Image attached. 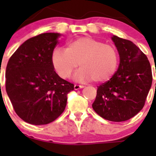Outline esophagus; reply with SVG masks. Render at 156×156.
I'll list each match as a JSON object with an SVG mask.
<instances>
[{"mask_svg": "<svg viewBox=\"0 0 156 156\" xmlns=\"http://www.w3.org/2000/svg\"><path fill=\"white\" fill-rule=\"evenodd\" d=\"M83 87H84V86L78 85V84H75V86H74V88H75V90L81 89V88H83Z\"/></svg>", "mask_w": 156, "mask_h": 156, "instance_id": "34e87169", "label": "esophagus"}]
</instances>
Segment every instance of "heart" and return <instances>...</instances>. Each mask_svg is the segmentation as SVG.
Instances as JSON below:
<instances>
[{
  "mask_svg": "<svg viewBox=\"0 0 156 156\" xmlns=\"http://www.w3.org/2000/svg\"><path fill=\"white\" fill-rule=\"evenodd\" d=\"M51 62L61 78H69L79 63L81 69L75 74V79H91L102 83L109 80L115 72L119 55L112 45L91 37H81L69 42L66 49L60 47L55 49Z\"/></svg>",
  "mask_w": 156,
  "mask_h": 156,
  "instance_id": "1",
  "label": "heart"
}]
</instances>
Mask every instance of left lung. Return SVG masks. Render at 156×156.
<instances>
[{
    "label": "left lung",
    "instance_id": "8db88e82",
    "mask_svg": "<svg viewBox=\"0 0 156 156\" xmlns=\"http://www.w3.org/2000/svg\"><path fill=\"white\" fill-rule=\"evenodd\" d=\"M112 39L120 63L113 76L97 87L92 107L106 120L125 122L144 108L152 86V69L147 56L133 42L115 35Z\"/></svg>",
    "mask_w": 156,
    "mask_h": 156
}]
</instances>
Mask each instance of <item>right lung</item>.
Segmentation results:
<instances>
[{"instance_id": "1", "label": "right lung", "mask_w": 156, "mask_h": 156, "mask_svg": "<svg viewBox=\"0 0 156 156\" xmlns=\"http://www.w3.org/2000/svg\"><path fill=\"white\" fill-rule=\"evenodd\" d=\"M58 33H44L24 42L6 69V90L16 113L31 125H47L65 110L74 84L54 71L51 56Z\"/></svg>"}]
</instances>
